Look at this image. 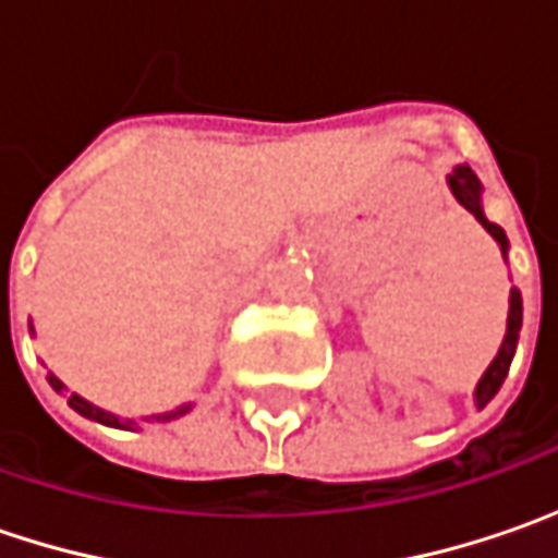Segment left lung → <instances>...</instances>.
Instances as JSON below:
<instances>
[{
    "mask_svg": "<svg viewBox=\"0 0 558 558\" xmlns=\"http://www.w3.org/2000/svg\"><path fill=\"white\" fill-rule=\"evenodd\" d=\"M447 183H450V192L457 195V202L469 210V214H475V220L494 235V242L500 245V251H509V242H506V232L497 223H490L487 217H484V207H482V183H478V177L472 173V167H457L450 177H447ZM519 332H522V294L519 289L509 291V319H506V335H504V344H500V351L494 356V363L487 366V373L482 375V381H478V388H475V403H478V410H482L484 403L490 400V397L500 391V385H504L506 373H509V363H512V356H515V344H519Z\"/></svg>",
    "mask_w": 558,
    "mask_h": 558,
    "instance_id": "8db88e82",
    "label": "left lung"
}]
</instances>
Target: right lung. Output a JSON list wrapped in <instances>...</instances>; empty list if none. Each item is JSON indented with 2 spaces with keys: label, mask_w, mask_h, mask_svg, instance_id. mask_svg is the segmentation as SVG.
Returning a JSON list of instances; mask_svg holds the SVG:
<instances>
[{
  "label": "right lung",
  "mask_w": 558,
  "mask_h": 558,
  "mask_svg": "<svg viewBox=\"0 0 558 558\" xmlns=\"http://www.w3.org/2000/svg\"><path fill=\"white\" fill-rule=\"evenodd\" d=\"M49 385H52L54 391H64V381L61 378H54L52 373H49ZM71 407H74L80 416L93 418V422H101V425H111V428H126V432H133L140 422L136 418H120L114 416V413H108V410H98L96 403H89V400H83L80 395H71V400H68ZM192 410V403H183V407H177V410H170V413H158V416H145L142 422H170V418L177 416H185Z\"/></svg>",
  "instance_id": "right-lung-1"
}]
</instances>
